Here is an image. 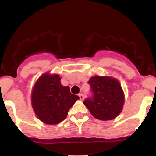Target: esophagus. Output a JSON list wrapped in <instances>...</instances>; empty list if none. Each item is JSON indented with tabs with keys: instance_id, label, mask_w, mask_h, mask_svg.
Returning <instances> with one entry per match:
<instances>
[{
	"instance_id": "34e87169",
	"label": "esophagus",
	"mask_w": 156,
	"mask_h": 156,
	"mask_svg": "<svg viewBox=\"0 0 156 156\" xmlns=\"http://www.w3.org/2000/svg\"><path fill=\"white\" fill-rule=\"evenodd\" d=\"M78 97H79L80 100H84V94H78Z\"/></svg>"
}]
</instances>
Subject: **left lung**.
<instances>
[{"label": "left lung", "mask_w": 156, "mask_h": 156, "mask_svg": "<svg viewBox=\"0 0 156 156\" xmlns=\"http://www.w3.org/2000/svg\"><path fill=\"white\" fill-rule=\"evenodd\" d=\"M88 84L93 96L84 100V104L91 115L102 121L117 117L125 103V95L119 81L108 76H94Z\"/></svg>", "instance_id": "8db88e82"}]
</instances>
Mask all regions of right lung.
Masks as SVG:
<instances>
[{
  "instance_id": "right-lung-1",
  "label": "right lung",
  "mask_w": 156,
  "mask_h": 156,
  "mask_svg": "<svg viewBox=\"0 0 156 156\" xmlns=\"http://www.w3.org/2000/svg\"><path fill=\"white\" fill-rule=\"evenodd\" d=\"M59 75L45 73L38 78L31 93L34 113L47 125H56L66 118L69 110L79 97L72 94L69 86H62Z\"/></svg>"
}]
</instances>
